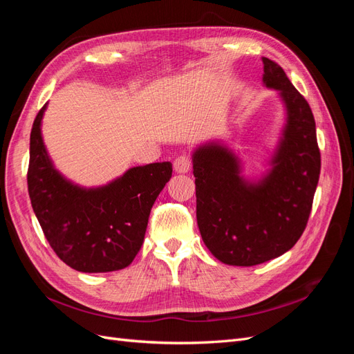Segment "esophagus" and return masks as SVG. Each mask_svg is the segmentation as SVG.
<instances>
[{"mask_svg":"<svg viewBox=\"0 0 354 354\" xmlns=\"http://www.w3.org/2000/svg\"><path fill=\"white\" fill-rule=\"evenodd\" d=\"M190 167H192V160L187 155H180L174 159V171L178 174H185V173H189L190 171Z\"/></svg>","mask_w":354,"mask_h":354,"instance_id":"1","label":"esophagus"}]
</instances>
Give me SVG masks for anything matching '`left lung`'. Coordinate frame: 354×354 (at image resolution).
<instances>
[{
    "mask_svg": "<svg viewBox=\"0 0 354 354\" xmlns=\"http://www.w3.org/2000/svg\"><path fill=\"white\" fill-rule=\"evenodd\" d=\"M266 87L279 90L286 108L272 169L252 183L226 146L194 152L196 218L203 243L224 264L250 267L289 251L301 236L320 174L316 122L307 100L276 62L263 57Z\"/></svg>",
    "mask_w": 354,
    "mask_h": 354,
    "instance_id": "1",
    "label": "left lung"
}]
</instances>
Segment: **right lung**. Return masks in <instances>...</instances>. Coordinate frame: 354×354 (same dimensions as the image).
<instances>
[{"mask_svg": "<svg viewBox=\"0 0 354 354\" xmlns=\"http://www.w3.org/2000/svg\"><path fill=\"white\" fill-rule=\"evenodd\" d=\"M44 104L30 131L28 192L59 259L84 273L121 270L145 241L149 214L173 174L171 162L134 167L109 185L84 189L53 167L41 136Z\"/></svg>", "mask_w": 354, "mask_h": 354, "instance_id": "add662e5", "label": "right lung"}]
</instances>
